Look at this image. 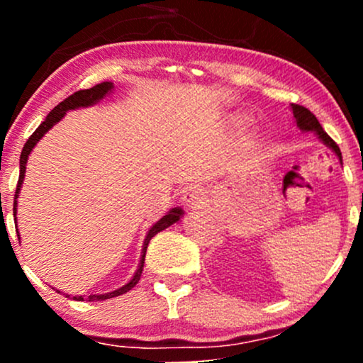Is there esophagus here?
Here are the masks:
<instances>
[{
    "mask_svg": "<svg viewBox=\"0 0 363 363\" xmlns=\"http://www.w3.org/2000/svg\"><path fill=\"white\" fill-rule=\"evenodd\" d=\"M205 187L199 184H191L182 191V203H184L187 208H198L201 203H205Z\"/></svg>",
    "mask_w": 363,
    "mask_h": 363,
    "instance_id": "obj_1",
    "label": "esophagus"
}]
</instances>
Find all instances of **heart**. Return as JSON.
Returning <instances> with one entry per match:
<instances>
[{
    "mask_svg": "<svg viewBox=\"0 0 363 363\" xmlns=\"http://www.w3.org/2000/svg\"><path fill=\"white\" fill-rule=\"evenodd\" d=\"M239 121H240V123H244V121H247V118H244V116H242V118H239Z\"/></svg>",
    "mask_w": 363,
    "mask_h": 363,
    "instance_id": "1",
    "label": "heart"
}]
</instances>
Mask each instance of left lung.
<instances>
[{"mask_svg": "<svg viewBox=\"0 0 363 363\" xmlns=\"http://www.w3.org/2000/svg\"><path fill=\"white\" fill-rule=\"evenodd\" d=\"M291 111H294V119H295V124H297V128L301 129L303 133H314L318 138L323 141L326 147L331 150V152H335V155L338 157L340 164H343V158H341V152H340V147L335 143L331 138H329V135L326 131H324L323 126L319 124V121L315 119V116L312 114L309 109H306V107L302 106H291Z\"/></svg>", "mask_w": 363, "mask_h": 363, "instance_id": "8db88e82", "label": "left lung"}]
</instances>
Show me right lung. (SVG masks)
Instances as JSON below:
<instances>
[{"label": "right lung", "instance_id": "add662e5", "mask_svg": "<svg viewBox=\"0 0 363 363\" xmlns=\"http://www.w3.org/2000/svg\"><path fill=\"white\" fill-rule=\"evenodd\" d=\"M114 83L112 82H102L99 83V85L91 86V89H86V90H80V91H74L73 95H69L66 101H62L60 106H56L54 109L49 112L48 118L44 119V123L40 124L39 128L35 129L34 133H32L30 138L27 140V143L23 145V150H22V155H20V177H18V186H16V193H15V203H13V215L16 218V205H18V196H20V189H22V184H23V179H25V170H27V160H28V155L32 153V150L35 148V145L39 143L40 140L44 138L45 133L51 129L54 124H57L60 121L65 118L66 112L69 111H77V109H85V107H91L95 106V104L102 102L104 99L109 97V95L114 91ZM184 216V210H182L181 206H174L170 208V210L162 216L160 220H157L155 223L150 227V230L147 232V237H145L143 240V247H141V256H140V262H138V268H136L135 274L131 277V280L128 283H124L123 286H119V289L112 290V291H107V294H99V295H90V301H107V298H114V297H119V295L126 294L133 289V286H136V283L140 281L141 278V273H143V264H145V256H147V249H148V244L150 240H152V237H155L158 232L165 230V228H169L170 225L177 223L179 220ZM16 234H18V228H16ZM18 240H20V235H18ZM66 297H69V295H66ZM74 301H83L82 295H74Z\"/></svg>", "mask_w": 363, "mask_h": 363}]
</instances>
